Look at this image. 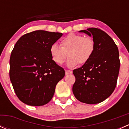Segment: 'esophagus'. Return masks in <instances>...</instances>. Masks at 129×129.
Segmentation results:
<instances>
[{"instance_id":"esophagus-1","label":"esophagus","mask_w":129,"mask_h":129,"mask_svg":"<svg viewBox=\"0 0 129 129\" xmlns=\"http://www.w3.org/2000/svg\"><path fill=\"white\" fill-rule=\"evenodd\" d=\"M72 73V72L71 71H68V70H66V75H69V74H71Z\"/></svg>"}]
</instances>
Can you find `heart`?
<instances>
[{
    "label": "heart",
    "mask_w": 129,
    "mask_h": 129,
    "mask_svg": "<svg viewBox=\"0 0 129 129\" xmlns=\"http://www.w3.org/2000/svg\"><path fill=\"white\" fill-rule=\"evenodd\" d=\"M61 47L56 44L51 45L50 53L52 60L57 65L63 64L67 56L69 67H74L87 63L93 55L95 42L90 37L70 34L61 40Z\"/></svg>",
    "instance_id": "1"
}]
</instances>
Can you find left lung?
I'll use <instances>...</instances> for the list:
<instances>
[{"mask_svg":"<svg viewBox=\"0 0 129 129\" xmlns=\"http://www.w3.org/2000/svg\"><path fill=\"white\" fill-rule=\"evenodd\" d=\"M93 37L95 50L87 63L73 71V93L80 102L95 104L103 102L116 87L120 69L118 47L104 31L97 28L80 30Z\"/></svg>","mask_w":129,"mask_h":129,"instance_id":"1","label":"left lung"}]
</instances>
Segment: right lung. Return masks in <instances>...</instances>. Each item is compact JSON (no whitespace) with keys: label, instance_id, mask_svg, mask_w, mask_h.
<instances>
[{"label":"right lung","instance_id":"1","mask_svg":"<svg viewBox=\"0 0 129 129\" xmlns=\"http://www.w3.org/2000/svg\"><path fill=\"white\" fill-rule=\"evenodd\" d=\"M62 33L36 30L22 36L10 58V79L20 101L32 106L50 102L65 71L55 63L50 53L52 45Z\"/></svg>","mask_w":129,"mask_h":129}]
</instances>
